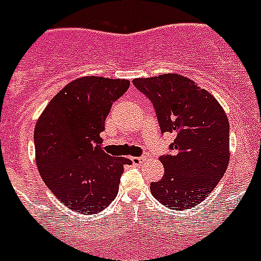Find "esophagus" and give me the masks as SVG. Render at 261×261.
<instances>
[{
  "label": "esophagus",
  "instance_id": "1",
  "mask_svg": "<svg viewBox=\"0 0 261 261\" xmlns=\"http://www.w3.org/2000/svg\"><path fill=\"white\" fill-rule=\"evenodd\" d=\"M130 161H132V163L135 166H140L141 163H144L145 161H146V158H145V156H132Z\"/></svg>",
  "mask_w": 261,
  "mask_h": 261
}]
</instances>
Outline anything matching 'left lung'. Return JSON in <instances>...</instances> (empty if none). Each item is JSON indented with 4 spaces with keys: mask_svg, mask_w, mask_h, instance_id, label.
Returning a JSON list of instances; mask_svg holds the SVG:
<instances>
[{
    "mask_svg": "<svg viewBox=\"0 0 261 261\" xmlns=\"http://www.w3.org/2000/svg\"><path fill=\"white\" fill-rule=\"evenodd\" d=\"M155 110L162 133L174 135L161 155L165 174L151 195L168 209H190L216 188L229 165L227 116L212 94L190 78L163 74L133 80Z\"/></svg>",
    "mask_w": 261,
    "mask_h": 261,
    "instance_id": "1",
    "label": "left lung"
}]
</instances>
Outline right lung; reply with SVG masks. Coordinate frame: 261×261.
I'll return each mask as SVG.
<instances>
[{
	"label": "right lung",
	"instance_id": "obj_1",
	"mask_svg": "<svg viewBox=\"0 0 261 261\" xmlns=\"http://www.w3.org/2000/svg\"><path fill=\"white\" fill-rule=\"evenodd\" d=\"M129 81L82 77L53 96L34 132L36 165L44 183L71 211L96 214L119 192L124 156L103 151L100 133Z\"/></svg>",
	"mask_w": 261,
	"mask_h": 261
}]
</instances>
